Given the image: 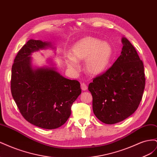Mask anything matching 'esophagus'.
Segmentation results:
<instances>
[{
  "instance_id": "obj_1",
  "label": "esophagus",
  "mask_w": 157,
  "mask_h": 157,
  "mask_svg": "<svg viewBox=\"0 0 157 157\" xmlns=\"http://www.w3.org/2000/svg\"><path fill=\"white\" fill-rule=\"evenodd\" d=\"M80 86H81V89L83 90V91H86V90H87L88 86H87V85L85 84V83H82Z\"/></svg>"
}]
</instances>
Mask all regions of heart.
Instances as JSON below:
<instances>
[{
	"label": "heart",
	"mask_w": 157,
	"mask_h": 157,
	"mask_svg": "<svg viewBox=\"0 0 157 157\" xmlns=\"http://www.w3.org/2000/svg\"><path fill=\"white\" fill-rule=\"evenodd\" d=\"M70 56L66 63L73 72H78V62L84 61V69L92 76L98 75L105 71L113 56V48L107 42L93 36L85 37L78 40L70 50Z\"/></svg>",
	"instance_id": "b5f03b06"
}]
</instances>
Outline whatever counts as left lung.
<instances>
[{
  "mask_svg": "<svg viewBox=\"0 0 157 157\" xmlns=\"http://www.w3.org/2000/svg\"><path fill=\"white\" fill-rule=\"evenodd\" d=\"M122 42L121 56L88 86L94 115L107 124L121 122L132 115L138 107L145 89L143 61L126 38L122 37Z\"/></svg>",
  "mask_w": 157,
  "mask_h": 157,
  "instance_id": "8db88e82",
  "label": "left lung"
}]
</instances>
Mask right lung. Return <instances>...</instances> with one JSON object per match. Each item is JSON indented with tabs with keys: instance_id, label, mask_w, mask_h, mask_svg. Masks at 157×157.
Listing matches in <instances>:
<instances>
[{
	"instance_id": "obj_1",
	"label": "right lung",
	"mask_w": 157,
	"mask_h": 157,
	"mask_svg": "<svg viewBox=\"0 0 157 157\" xmlns=\"http://www.w3.org/2000/svg\"><path fill=\"white\" fill-rule=\"evenodd\" d=\"M47 48H54L50 42L31 39L18 52L12 67L11 92L27 121L52 130L67 121L81 88L78 81L63 77L55 67L33 68L31 54Z\"/></svg>"
}]
</instances>
